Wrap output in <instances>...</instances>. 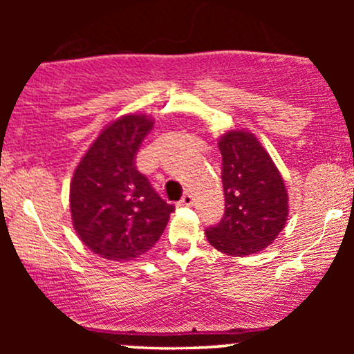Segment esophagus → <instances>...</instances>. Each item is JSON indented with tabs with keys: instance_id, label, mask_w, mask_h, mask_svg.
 <instances>
[{
	"instance_id": "1",
	"label": "esophagus",
	"mask_w": 354,
	"mask_h": 354,
	"mask_svg": "<svg viewBox=\"0 0 354 354\" xmlns=\"http://www.w3.org/2000/svg\"><path fill=\"white\" fill-rule=\"evenodd\" d=\"M178 205H180V206H191V205H193V196H191L189 193H186L185 196H183L180 200V203H178Z\"/></svg>"
}]
</instances>
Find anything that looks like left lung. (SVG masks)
Segmentation results:
<instances>
[{"label":"left lung","instance_id":"8db88e82","mask_svg":"<svg viewBox=\"0 0 354 354\" xmlns=\"http://www.w3.org/2000/svg\"><path fill=\"white\" fill-rule=\"evenodd\" d=\"M225 214L205 231L209 245L248 256L274 241L286 225L288 193L273 160L254 135L236 129L219 140Z\"/></svg>","mask_w":354,"mask_h":354}]
</instances>
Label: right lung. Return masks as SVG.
I'll use <instances>...</instances> for the list:
<instances>
[{
  "label": "right lung",
  "mask_w": 354,
  "mask_h": 354,
  "mask_svg": "<svg viewBox=\"0 0 354 354\" xmlns=\"http://www.w3.org/2000/svg\"><path fill=\"white\" fill-rule=\"evenodd\" d=\"M151 129L145 115L120 118L96 138L73 174V225L81 241L106 259H133L151 250L174 211L136 168Z\"/></svg>",
  "instance_id": "obj_1"
}]
</instances>
